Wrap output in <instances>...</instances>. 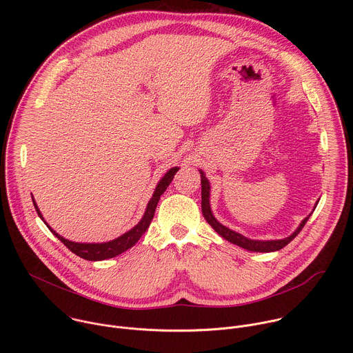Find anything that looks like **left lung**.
<instances>
[{
	"mask_svg": "<svg viewBox=\"0 0 353 353\" xmlns=\"http://www.w3.org/2000/svg\"><path fill=\"white\" fill-rule=\"evenodd\" d=\"M199 173H201V210H203V215L205 218V221L212 226V229L221 234L225 240L244 248V250H248V251H254V253H272V251H278L281 248H283L286 244H289L297 234L299 232L303 229V226L306 225V222L309 221V218L312 216L307 215L303 221L300 222V225L296 228V230L285 237V239H278V240H256V239H248L245 236H243L241 233L239 232H234L232 229H229L228 226L222 225L212 214V210H211V201H210V196H211V184H210V180L205 177V173L199 169ZM319 204V201L316 203L313 211L316 210Z\"/></svg>",
	"mask_w": 353,
	"mask_h": 353,
	"instance_id": "1",
	"label": "left lung"
}]
</instances>
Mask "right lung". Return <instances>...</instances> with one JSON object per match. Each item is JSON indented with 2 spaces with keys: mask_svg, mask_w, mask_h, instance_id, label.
I'll list each match as a JSON object with an SVG mask.
<instances>
[{
  "mask_svg": "<svg viewBox=\"0 0 353 353\" xmlns=\"http://www.w3.org/2000/svg\"><path fill=\"white\" fill-rule=\"evenodd\" d=\"M177 170H179L177 166L169 169V170L165 173V176L159 180V183L157 184L155 191H154V194H152V198L149 199V203H148V205H146V210H145L143 216L141 218V221H139L132 229H130L128 232H125L124 234H121V236H119L117 239H113V240H110V241H105V243H77V241L67 240L65 237L60 236L56 230H53L52 228H50V226L46 223L44 218H43V215H41V212H40V210H39V207H37V204H36L34 198H32V201H33V205H34V208H36L37 215H39L40 219L47 225V228L50 229V232H52L61 243H64V245H65L67 248H70L74 254H77L78 257H81V259H83V260H88V261H102V260L113 259V257H116V256L124 253V251H127L128 248H131V247L141 239V236L146 232V229L149 228L150 222H152V219H154L155 210H157V205H158L159 199H161V195L166 191V188H168L169 184L172 183V180H173L174 174L177 173Z\"/></svg>",
  "mask_w": 353,
  "mask_h": 353,
  "instance_id": "1",
  "label": "right lung"
}]
</instances>
